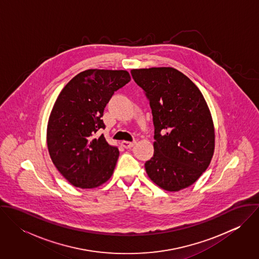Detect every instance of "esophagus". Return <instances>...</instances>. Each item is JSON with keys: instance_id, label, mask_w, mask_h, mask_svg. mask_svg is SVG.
I'll use <instances>...</instances> for the list:
<instances>
[{"instance_id": "1", "label": "esophagus", "mask_w": 259, "mask_h": 259, "mask_svg": "<svg viewBox=\"0 0 259 259\" xmlns=\"http://www.w3.org/2000/svg\"><path fill=\"white\" fill-rule=\"evenodd\" d=\"M136 144H137L136 142H125V141L121 142V146L125 148H133V147L136 146Z\"/></svg>"}]
</instances>
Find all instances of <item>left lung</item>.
<instances>
[{
	"label": "left lung",
	"instance_id": "1",
	"mask_svg": "<svg viewBox=\"0 0 259 259\" xmlns=\"http://www.w3.org/2000/svg\"><path fill=\"white\" fill-rule=\"evenodd\" d=\"M146 92L154 124L153 156L145 163L148 178L160 188L179 191L193 185L214 152V125L199 89L170 67L134 69Z\"/></svg>",
	"mask_w": 259,
	"mask_h": 259
}]
</instances>
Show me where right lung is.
Instances as JSON below:
<instances>
[{"instance_id": "add662e5", "label": "right lung", "mask_w": 259, "mask_h": 259, "mask_svg": "<svg viewBox=\"0 0 259 259\" xmlns=\"http://www.w3.org/2000/svg\"><path fill=\"white\" fill-rule=\"evenodd\" d=\"M131 80L123 70H85L60 93L51 111L47 145L53 163L75 187L95 188L111 179L119 151L104 135V110L115 91Z\"/></svg>"}]
</instances>
